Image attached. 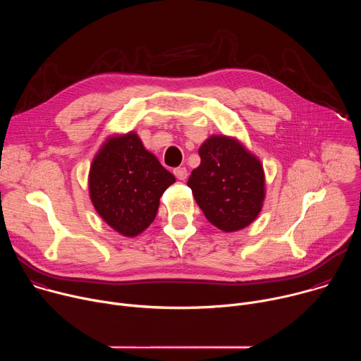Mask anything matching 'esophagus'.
<instances>
[{"instance_id": "obj_1", "label": "esophagus", "mask_w": 361, "mask_h": 361, "mask_svg": "<svg viewBox=\"0 0 361 361\" xmlns=\"http://www.w3.org/2000/svg\"><path fill=\"white\" fill-rule=\"evenodd\" d=\"M174 176L178 178V180H185L188 173H187V169L185 167H177L174 169Z\"/></svg>"}]
</instances>
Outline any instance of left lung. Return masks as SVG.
I'll return each mask as SVG.
<instances>
[{
	"label": "left lung",
	"mask_w": 361,
	"mask_h": 361,
	"mask_svg": "<svg viewBox=\"0 0 361 361\" xmlns=\"http://www.w3.org/2000/svg\"><path fill=\"white\" fill-rule=\"evenodd\" d=\"M198 154L201 163L191 171L187 185L205 219L226 233L250 226L266 197L260 160L227 135H212Z\"/></svg>",
	"instance_id": "obj_1"
}]
</instances>
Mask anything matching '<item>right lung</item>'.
Wrapping results in <instances>:
<instances>
[{"mask_svg":"<svg viewBox=\"0 0 361 361\" xmlns=\"http://www.w3.org/2000/svg\"><path fill=\"white\" fill-rule=\"evenodd\" d=\"M176 181L134 131L109 137L92 160L88 187L99 217L126 237L156 219L160 197Z\"/></svg>","mask_w":361,"mask_h":361,"instance_id":"add662e5","label":"right lung"}]
</instances>
